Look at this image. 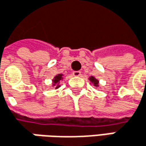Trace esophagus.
Segmentation results:
<instances>
[{
	"mask_svg": "<svg viewBox=\"0 0 146 146\" xmlns=\"http://www.w3.org/2000/svg\"><path fill=\"white\" fill-rule=\"evenodd\" d=\"M73 75L75 77H79L81 75V72L80 71H73Z\"/></svg>",
	"mask_w": 146,
	"mask_h": 146,
	"instance_id": "obj_1",
	"label": "esophagus"
}]
</instances>
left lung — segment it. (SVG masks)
Listing matches in <instances>:
<instances>
[{
    "label": "left lung",
    "mask_w": 146,
    "mask_h": 146,
    "mask_svg": "<svg viewBox=\"0 0 146 146\" xmlns=\"http://www.w3.org/2000/svg\"><path fill=\"white\" fill-rule=\"evenodd\" d=\"M90 81H91V82H92L96 86H98V80H97V79H96L94 77H90Z\"/></svg>",
    "instance_id": "left-lung-1"
}]
</instances>
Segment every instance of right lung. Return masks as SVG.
Masks as SVG:
<instances>
[{"mask_svg":"<svg viewBox=\"0 0 146 146\" xmlns=\"http://www.w3.org/2000/svg\"><path fill=\"white\" fill-rule=\"evenodd\" d=\"M61 79H62V74H58V75H56V76L55 77L53 82H54V84H56V83H58ZM56 88H58V86H57Z\"/></svg>","mask_w":146,"mask_h":146,"instance_id":"right-lung-1","label":"right lung"}]
</instances>
